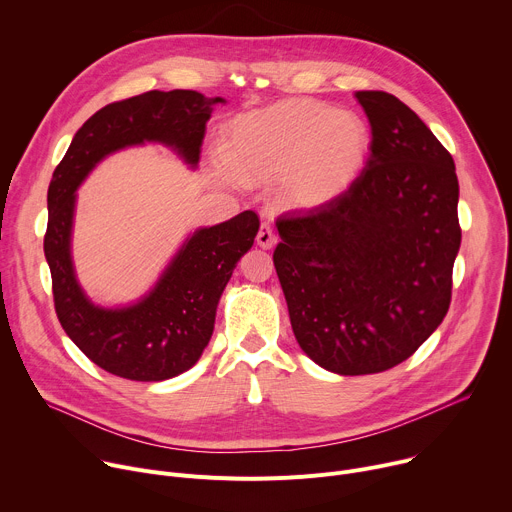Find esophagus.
Listing matches in <instances>:
<instances>
[{"instance_id": "34e87169", "label": "esophagus", "mask_w": 512, "mask_h": 512, "mask_svg": "<svg viewBox=\"0 0 512 512\" xmlns=\"http://www.w3.org/2000/svg\"><path fill=\"white\" fill-rule=\"evenodd\" d=\"M275 241H277V237H275V233L271 231V227L269 225H261V229H259V233H257V245L261 247V249H271L273 245H275Z\"/></svg>"}]
</instances>
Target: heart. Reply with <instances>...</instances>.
I'll return each mask as SVG.
<instances>
[{
	"label": "heart",
	"instance_id": "obj_1",
	"mask_svg": "<svg viewBox=\"0 0 512 512\" xmlns=\"http://www.w3.org/2000/svg\"><path fill=\"white\" fill-rule=\"evenodd\" d=\"M371 152V125L358 113L314 99H285L227 125L223 162L212 164V176L231 186L275 180L283 208L312 212L356 184Z\"/></svg>",
	"mask_w": 512,
	"mask_h": 512
}]
</instances>
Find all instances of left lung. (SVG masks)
<instances>
[{
	"label": "left lung",
	"mask_w": 512,
	"mask_h": 512,
	"mask_svg": "<svg viewBox=\"0 0 512 512\" xmlns=\"http://www.w3.org/2000/svg\"><path fill=\"white\" fill-rule=\"evenodd\" d=\"M373 152L336 202L277 218L273 265L300 348L354 377L393 369L442 324L460 251L458 176L395 95L356 91Z\"/></svg>",
	"instance_id": "left-lung-1"
}]
</instances>
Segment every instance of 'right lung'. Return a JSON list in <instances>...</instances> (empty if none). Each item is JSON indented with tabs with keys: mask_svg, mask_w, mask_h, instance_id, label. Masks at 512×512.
<instances>
[{
	"mask_svg": "<svg viewBox=\"0 0 512 512\" xmlns=\"http://www.w3.org/2000/svg\"><path fill=\"white\" fill-rule=\"evenodd\" d=\"M223 97L198 91H150L97 111L72 137L48 186L44 255L52 273L58 320L95 364L141 383L178 377L192 369L210 342L216 306L259 231V216L245 210L231 221L192 231L156 283L129 304H97L79 281L72 259L77 190L109 156L156 143L198 168L206 123Z\"/></svg>",
	"mask_w": 512,
	"mask_h": 512,
	"instance_id": "1",
	"label": "right lung"
}]
</instances>
